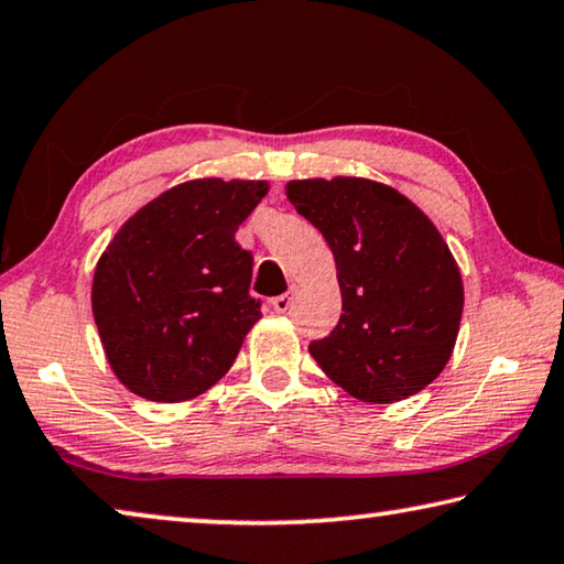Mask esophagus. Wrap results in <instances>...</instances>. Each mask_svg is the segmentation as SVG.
Returning <instances> with one entry per match:
<instances>
[{
	"label": "esophagus",
	"instance_id": "34e87169",
	"mask_svg": "<svg viewBox=\"0 0 564 564\" xmlns=\"http://www.w3.org/2000/svg\"><path fill=\"white\" fill-rule=\"evenodd\" d=\"M292 302H294V290L288 292V294H280V297H274L272 300V307H274V312H280V315H284V312H290Z\"/></svg>",
	"mask_w": 564,
	"mask_h": 564
}]
</instances>
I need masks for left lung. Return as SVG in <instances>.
Returning <instances> with one entry per match:
<instances>
[{
    "mask_svg": "<svg viewBox=\"0 0 564 564\" xmlns=\"http://www.w3.org/2000/svg\"><path fill=\"white\" fill-rule=\"evenodd\" d=\"M288 199L335 254L343 315L310 355L355 400L417 394L449 362L463 319L459 267L440 229L400 192L365 177L292 180Z\"/></svg>",
    "mask_w": 564,
    "mask_h": 564,
    "instance_id": "1",
    "label": "left lung"
}]
</instances>
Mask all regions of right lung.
I'll list each match as a JSON object with an SVG mask.
<instances>
[{
	"mask_svg": "<svg viewBox=\"0 0 564 564\" xmlns=\"http://www.w3.org/2000/svg\"><path fill=\"white\" fill-rule=\"evenodd\" d=\"M264 180L202 177L147 202L117 229L91 280L107 362L129 392L187 402L217 384L260 322L252 254L235 232Z\"/></svg>",
	"mask_w": 564,
	"mask_h": 564,
	"instance_id": "obj_1",
	"label": "right lung"
}]
</instances>
